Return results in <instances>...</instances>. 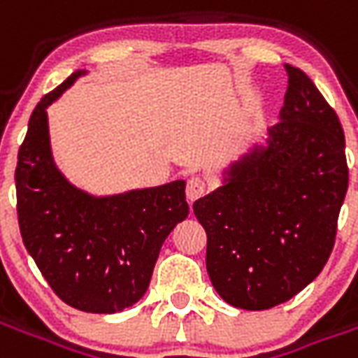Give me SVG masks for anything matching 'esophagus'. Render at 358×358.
Here are the masks:
<instances>
[{"label":"esophagus","instance_id":"34e87169","mask_svg":"<svg viewBox=\"0 0 358 358\" xmlns=\"http://www.w3.org/2000/svg\"><path fill=\"white\" fill-rule=\"evenodd\" d=\"M205 192H207V182H205L203 176H197V174H195V176H189V178H187L186 194L192 201H195L197 197H201Z\"/></svg>","mask_w":358,"mask_h":358}]
</instances>
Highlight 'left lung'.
Returning <instances> with one entry per match:
<instances>
[{
    "mask_svg": "<svg viewBox=\"0 0 358 358\" xmlns=\"http://www.w3.org/2000/svg\"><path fill=\"white\" fill-rule=\"evenodd\" d=\"M287 90L268 148L232 166L194 203L207 272L234 307L264 310L307 287L330 259L349 186L345 136L313 80L285 65Z\"/></svg>",
    "mask_w": 358,
    "mask_h": 358,
    "instance_id": "obj_1",
    "label": "left lung"
}]
</instances>
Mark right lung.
Listing matches in <instances>:
<instances>
[{
	"mask_svg": "<svg viewBox=\"0 0 358 358\" xmlns=\"http://www.w3.org/2000/svg\"><path fill=\"white\" fill-rule=\"evenodd\" d=\"M43 95L28 122L15 171L24 248L66 305L110 315L143 297L166 236L187 217L186 182L92 197L51 159L45 109L80 76Z\"/></svg>",
	"mask_w": 358,
	"mask_h": 358,
	"instance_id": "1",
	"label": "right lung"
}]
</instances>
